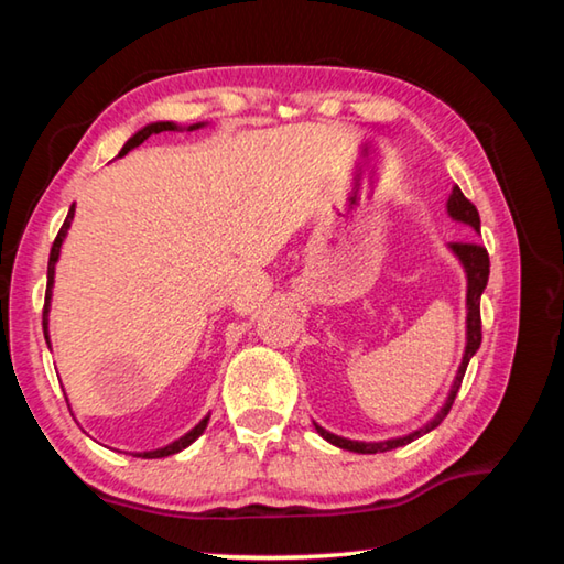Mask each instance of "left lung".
I'll return each mask as SVG.
<instances>
[{
  "label": "left lung",
  "instance_id": "1",
  "mask_svg": "<svg viewBox=\"0 0 564 564\" xmlns=\"http://www.w3.org/2000/svg\"><path fill=\"white\" fill-rule=\"evenodd\" d=\"M447 214H451L455 221L470 226L475 234H480V214H477V208L470 202H467V198L463 196V191L457 188V186L453 188L451 198H447ZM451 251L457 256V259H460L463 269H465V275H467V343H465L463 362H460V368H457V376L453 380L451 395H447L445 405L441 408V413H437L431 420V423H425L423 427H417V431H413L410 435L393 437V441H383V443L348 441V437L333 435V433L326 431V427L316 425V431L321 433L323 441H328L330 445L343 447V451H350V453H362V455H368V453H386V451H395V447H403L408 443H413L415 437H420V435L435 431V427L445 420V415L451 413L457 390H460V386H463V376H465V370H467V362H470V358L475 356L477 348H480V343H482L480 295L485 291V285H488V275H490V256H488V251H485V246L457 241V243H451Z\"/></svg>",
  "mask_w": 564,
  "mask_h": 564
}]
</instances>
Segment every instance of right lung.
<instances>
[{
    "label": "right lung",
    "instance_id": "obj_1",
    "mask_svg": "<svg viewBox=\"0 0 564 564\" xmlns=\"http://www.w3.org/2000/svg\"><path fill=\"white\" fill-rule=\"evenodd\" d=\"M198 127H204V123H194V127H188V131H194V129H198ZM176 129H178V127H176L174 121H156V123H149V127H144L141 131L133 133V137L127 141V144H123L119 156L129 154V151H131L133 147L144 144V141L151 137V133L176 131ZM72 218H74V206L69 208V214H66V221L62 224L59 234H56V238H54V246H52V253H50V269H46V299H44V313H42V326H44V338H46V343H50V333H46V326H50V303H52V285H54V265H56V261H59V248H62V243H64L66 231H69ZM206 425H208V415L202 420V423H198V425L194 427V431H188L184 437H178L176 443L161 447V451L137 453V457H166V455H174V453H178V451H184V447H188L191 443L196 441L198 435H202V433L206 431Z\"/></svg>",
    "mask_w": 564,
    "mask_h": 564
}]
</instances>
